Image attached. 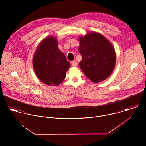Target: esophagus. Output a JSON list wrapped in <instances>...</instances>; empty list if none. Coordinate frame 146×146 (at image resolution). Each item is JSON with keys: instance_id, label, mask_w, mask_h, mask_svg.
<instances>
[{"instance_id": "1", "label": "esophagus", "mask_w": 146, "mask_h": 146, "mask_svg": "<svg viewBox=\"0 0 146 146\" xmlns=\"http://www.w3.org/2000/svg\"><path fill=\"white\" fill-rule=\"evenodd\" d=\"M71 64L73 67H77L78 66V63L76 61H72Z\"/></svg>"}]
</instances>
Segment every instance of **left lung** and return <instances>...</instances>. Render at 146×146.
Segmentation results:
<instances>
[{"label": "left lung", "mask_w": 146, "mask_h": 146, "mask_svg": "<svg viewBox=\"0 0 146 146\" xmlns=\"http://www.w3.org/2000/svg\"><path fill=\"white\" fill-rule=\"evenodd\" d=\"M78 38V51L82 56L79 65L83 73L95 83L108 78L116 63L113 44L103 35L94 31Z\"/></svg>", "instance_id": "left-lung-1"}]
</instances>
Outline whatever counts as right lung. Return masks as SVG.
Here are the masks:
<instances>
[{
  "instance_id": "add662e5",
  "label": "right lung",
  "mask_w": 146,
  "mask_h": 146,
  "mask_svg": "<svg viewBox=\"0 0 146 146\" xmlns=\"http://www.w3.org/2000/svg\"><path fill=\"white\" fill-rule=\"evenodd\" d=\"M37 77L48 86L60 85L66 76L70 63L58 48L56 37L48 36L41 41L33 56Z\"/></svg>"
}]
</instances>
